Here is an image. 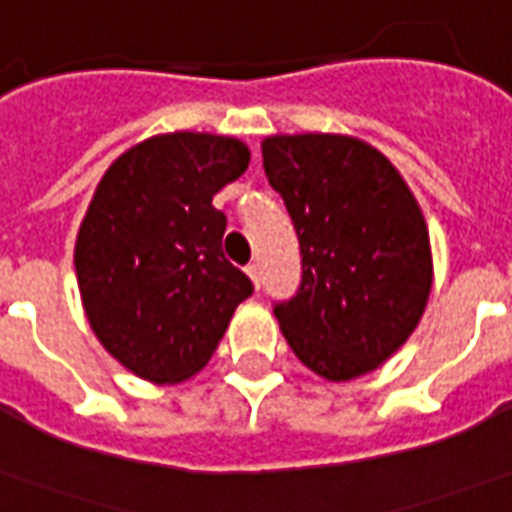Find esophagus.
<instances>
[{"mask_svg": "<svg viewBox=\"0 0 512 512\" xmlns=\"http://www.w3.org/2000/svg\"><path fill=\"white\" fill-rule=\"evenodd\" d=\"M245 273H248V278L253 281V287L259 290V287H262V270H259V264H248Z\"/></svg>", "mask_w": 512, "mask_h": 512, "instance_id": "esophagus-1", "label": "esophagus"}]
</instances>
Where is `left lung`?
Wrapping results in <instances>:
<instances>
[{
    "label": "left lung",
    "instance_id": "8db88e82",
    "mask_svg": "<svg viewBox=\"0 0 512 512\" xmlns=\"http://www.w3.org/2000/svg\"><path fill=\"white\" fill-rule=\"evenodd\" d=\"M262 158L301 242L298 295L276 303L281 334L329 382L382 368L418 329L435 278L410 186L373 144L345 133L267 136Z\"/></svg>",
    "mask_w": 512,
    "mask_h": 512
}]
</instances>
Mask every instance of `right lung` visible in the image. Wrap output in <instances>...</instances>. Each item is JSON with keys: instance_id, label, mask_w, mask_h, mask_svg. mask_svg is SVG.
<instances>
[{"instance_id": "1", "label": "right lung", "mask_w": 512, "mask_h": 512, "mask_svg": "<svg viewBox=\"0 0 512 512\" xmlns=\"http://www.w3.org/2000/svg\"><path fill=\"white\" fill-rule=\"evenodd\" d=\"M250 164L248 144L195 130L158 133L116 158L74 242L91 331L153 384L209 365L250 278L222 256L225 214L211 197Z\"/></svg>"}]
</instances>
